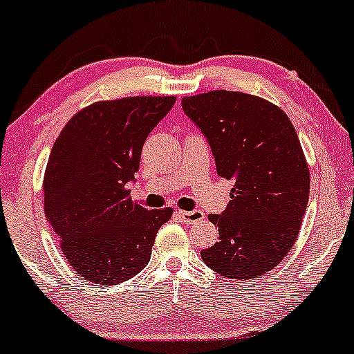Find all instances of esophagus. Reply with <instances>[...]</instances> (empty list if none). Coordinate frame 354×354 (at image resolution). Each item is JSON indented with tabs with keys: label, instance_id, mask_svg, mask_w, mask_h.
<instances>
[{
	"label": "esophagus",
	"instance_id": "esophagus-1",
	"mask_svg": "<svg viewBox=\"0 0 354 354\" xmlns=\"http://www.w3.org/2000/svg\"><path fill=\"white\" fill-rule=\"evenodd\" d=\"M178 218L181 219L185 225H194V223L201 221L205 218V213L200 209H193V211H178Z\"/></svg>",
	"mask_w": 354,
	"mask_h": 354
}]
</instances>
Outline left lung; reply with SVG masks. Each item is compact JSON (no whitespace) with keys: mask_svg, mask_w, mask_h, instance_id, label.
Masks as SVG:
<instances>
[{"mask_svg":"<svg viewBox=\"0 0 354 354\" xmlns=\"http://www.w3.org/2000/svg\"><path fill=\"white\" fill-rule=\"evenodd\" d=\"M185 115L208 141L219 176L233 180L231 201L209 214L219 241L203 261L230 279H253L290 253L310 196V168L295 126L270 101L239 91L183 98Z\"/></svg>","mask_w":354,"mask_h":354,"instance_id":"8db88e82","label":"left lung"}]
</instances>
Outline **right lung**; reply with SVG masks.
I'll list each match as a JSON object with an SVG mask.
<instances>
[{
    "label": "right lung",
    "mask_w": 354,
    "mask_h": 354,
    "mask_svg": "<svg viewBox=\"0 0 354 354\" xmlns=\"http://www.w3.org/2000/svg\"><path fill=\"white\" fill-rule=\"evenodd\" d=\"M174 96L100 101L68 121L44 173V213L81 278L111 286L148 265L158 230L173 209L133 203L128 189L141 149Z\"/></svg>",
    "instance_id": "1"
}]
</instances>
